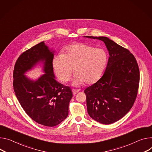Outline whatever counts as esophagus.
Listing matches in <instances>:
<instances>
[{
	"label": "esophagus",
	"mask_w": 152,
	"mask_h": 152,
	"mask_svg": "<svg viewBox=\"0 0 152 152\" xmlns=\"http://www.w3.org/2000/svg\"><path fill=\"white\" fill-rule=\"evenodd\" d=\"M79 91V89H77V90H76V89H73V90H72V92H73V94H76Z\"/></svg>",
	"instance_id": "34e87169"
}]
</instances>
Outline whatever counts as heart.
Listing matches in <instances>:
<instances>
[{
	"label": "heart",
	"mask_w": 152,
	"mask_h": 152,
	"mask_svg": "<svg viewBox=\"0 0 152 152\" xmlns=\"http://www.w3.org/2000/svg\"><path fill=\"white\" fill-rule=\"evenodd\" d=\"M108 61L107 52L101 48L84 43L68 46L62 54L53 60V67L57 77L62 82H68L76 75L73 85L94 83L101 77Z\"/></svg>",
	"instance_id": "1"
}]
</instances>
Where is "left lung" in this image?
I'll list each match as a JSON object with an SVG mask.
<instances>
[{"instance_id": "8db88e82", "label": "left lung", "mask_w": 152, "mask_h": 152, "mask_svg": "<svg viewBox=\"0 0 152 152\" xmlns=\"http://www.w3.org/2000/svg\"><path fill=\"white\" fill-rule=\"evenodd\" d=\"M102 40L110 57L105 71L84 93L88 113L103 124H110L125 116L136 99L140 84V69L130 51L107 37L86 36Z\"/></svg>"}]
</instances>
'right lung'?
I'll list each match as a JSON object with an SVG mask.
<instances>
[{"instance_id": "obj_1", "label": "right lung", "mask_w": 152, "mask_h": 152, "mask_svg": "<svg viewBox=\"0 0 152 152\" xmlns=\"http://www.w3.org/2000/svg\"><path fill=\"white\" fill-rule=\"evenodd\" d=\"M54 54L44 41L23 52L17 59L13 71V88L24 110L34 121L47 127L56 126L68 115V105L73 94L69 87L54 79ZM45 62L46 74L36 81L23 74L37 61Z\"/></svg>"}]
</instances>
